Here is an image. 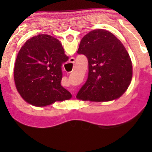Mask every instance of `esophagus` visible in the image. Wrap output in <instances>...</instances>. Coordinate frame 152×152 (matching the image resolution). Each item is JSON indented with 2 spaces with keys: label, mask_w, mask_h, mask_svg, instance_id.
<instances>
[{
  "label": "esophagus",
  "mask_w": 152,
  "mask_h": 152,
  "mask_svg": "<svg viewBox=\"0 0 152 152\" xmlns=\"http://www.w3.org/2000/svg\"><path fill=\"white\" fill-rule=\"evenodd\" d=\"M70 60L72 61V62H73V61H74V59H73H73H70Z\"/></svg>",
  "instance_id": "esophagus-1"
}]
</instances>
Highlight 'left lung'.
<instances>
[{
	"label": "left lung",
	"instance_id": "1",
	"mask_svg": "<svg viewBox=\"0 0 152 152\" xmlns=\"http://www.w3.org/2000/svg\"><path fill=\"white\" fill-rule=\"evenodd\" d=\"M77 53L88 60V77L76 98L107 102L125 93L132 78V65L122 42L108 31L96 29L81 40Z\"/></svg>",
	"mask_w": 152,
	"mask_h": 152
}]
</instances>
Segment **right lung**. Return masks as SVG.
<instances>
[{
  "label": "right lung",
  "instance_id": "right-lung-1",
  "mask_svg": "<svg viewBox=\"0 0 152 152\" xmlns=\"http://www.w3.org/2000/svg\"><path fill=\"white\" fill-rule=\"evenodd\" d=\"M67 60L56 38L42 34L28 39L18 52L14 70L23 99L36 107L70 99V93L61 85L62 65Z\"/></svg>",
  "mask_w": 152,
  "mask_h": 152
}]
</instances>
